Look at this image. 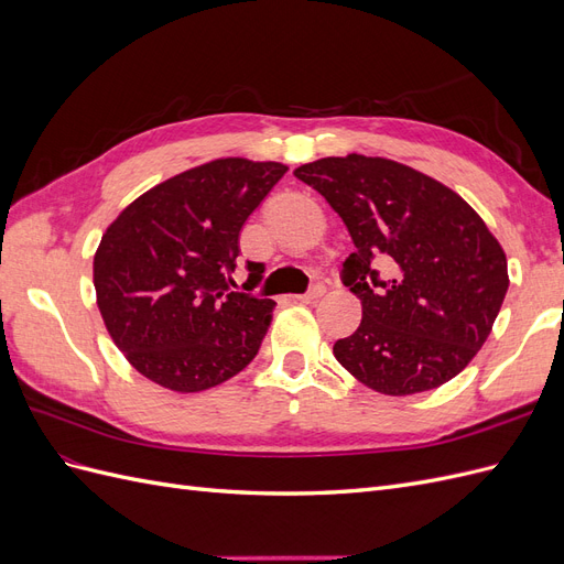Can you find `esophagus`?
I'll list each match as a JSON object with an SVG mask.
<instances>
[{
  "label": "esophagus",
  "instance_id": "esophagus-1",
  "mask_svg": "<svg viewBox=\"0 0 564 564\" xmlns=\"http://www.w3.org/2000/svg\"><path fill=\"white\" fill-rule=\"evenodd\" d=\"M324 292H327V289H324V284H315V286L311 289V292H305V294L296 296V301H301V303H315L317 299L324 296Z\"/></svg>",
  "mask_w": 564,
  "mask_h": 564
}]
</instances>
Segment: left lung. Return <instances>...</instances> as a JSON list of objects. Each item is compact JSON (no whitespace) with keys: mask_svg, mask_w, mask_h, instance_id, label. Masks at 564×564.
<instances>
[{"mask_svg":"<svg viewBox=\"0 0 564 564\" xmlns=\"http://www.w3.org/2000/svg\"><path fill=\"white\" fill-rule=\"evenodd\" d=\"M294 176L329 202L355 245L344 284L362 301V322L336 340V360L383 395L433 390L464 371L508 292L506 253L470 204L412 166L355 152Z\"/></svg>","mask_w":564,"mask_h":564,"instance_id":"1","label":"left lung"}]
</instances>
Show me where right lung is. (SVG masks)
<instances>
[{
  "label": "right lung",
  "mask_w": 564,
  "mask_h": 564,
  "mask_svg": "<svg viewBox=\"0 0 564 564\" xmlns=\"http://www.w3.org/2000/svg\"><path fill=\"white\" fill-rule=\"evenodd\" d=\"M286 166L214 160L169 178L119 214L94 256L98 311L145 379L199 392L240 373L261 348L275 301L232 292L240 232Z\"/></svg>",
  "instance_id": "obj_1"
}]
</instances>
